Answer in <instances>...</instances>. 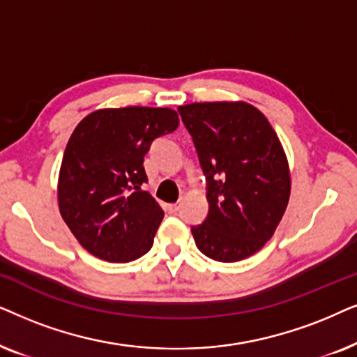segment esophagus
<instances>
[{
    "instance_id": "1",
    "label": "esophagus",
    "mask_w": 357,
    "mask_h": 357,
    "mask_svg": "<svg viewBox=\"0 0 357 357\" xmlns=\"http://www.w3.org/2000/svg\"><path fill=\"white\" fill-rule=\"evenodd\" d=\"M181 208V204L176 202V204H166V212L168 213H176Z\"/></svg>"
}]
</instances>
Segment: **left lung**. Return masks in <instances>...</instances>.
I'll return each instance as SVG.
<instances>
[{"label":"left lung","mask_w":357,"mask_h":357,"mask_svg":"<svg viewBox=\"0 0 357 357\" xmlns=\"http://www.w3.org/2000/svg\"><path fill=\"white\" fill-rule=\"evenodd\" d=\"M178 111L207 179V218L191 228L197 248L220 263L250 258L274 235L291 196L281 140L245 101L192 102Z\"/></svg>","instance_id":"obj_1"}]
</instances>
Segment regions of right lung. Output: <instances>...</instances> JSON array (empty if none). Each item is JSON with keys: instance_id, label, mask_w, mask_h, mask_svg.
<instances>
[{"instance_id": "obj_1", "label": "right lung", "mask_w": 357, "mask_h": 357, "mask_svg": "<svg viewBox=\"0 0 357 357\" xmlns=\"http://www.w3.org/2000/svg\"><path fill=\"white\" fill-rule=\"evenodd\" d=\"M179 126L169 107H107L75 127L59 173V208L84 250L129 263L153 245L163 208L142 191L144 156L156 137Z\"/></svg>"}]
</instances>
